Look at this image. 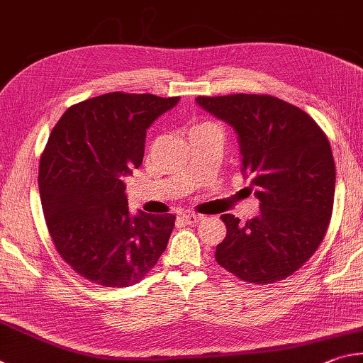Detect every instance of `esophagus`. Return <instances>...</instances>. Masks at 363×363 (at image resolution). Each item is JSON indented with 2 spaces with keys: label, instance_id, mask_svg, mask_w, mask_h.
I'll return each mask as SVG.
<instances>
[{
  "label": "esophagus",
  "instance_id": "1",
  "mask_svg": "<svg viewBox=\"0 0 363 363\" xmlns=\"http://www.w3.org/2000/svg\"><path fill=\"white\" fill-rule=\"evenodd\" d=\"M180 218H182L183 223L194 225V223H198V221H201L204 217H202V215H198V213H183Z\"/></svg>",
  "mask_w": 363,
  "mask_h": 363
}]
</instances>
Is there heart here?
<instances>
[{"instance_id":"1","label":"heart","mask_w":363,"mask_h":363,"mask_svg":"<svg viewBox=\"0 0 363 363\" xmlns=\"http://www.w3.org/2000/svg\"><path fill=\"white\" fill-rule=\"evenodd\" d=\"M211 127H217V125L212 123H194L188 127V135H193V133H196V132L211 129Z\"/></svg>"}]
</instances>
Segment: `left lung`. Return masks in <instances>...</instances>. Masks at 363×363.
Segmentation results:
<instances>
[{
	"label": "left lung",
	"instance_id": "1",
	"mask_svg": "<svg viewBox=\"0 0 363 363\" xmlns=\"http://www.w3.org/2000/svg\"><path fill=\"white\" fill-rule=\"evenodd\" d=\"M196 101L236 130L240 172L259 201V213L245 223L221 215L226 238L215 259L240 281H282L314 255L332 218L336 170L327 135L306 111L272 95Z\"/></svg>",
	"mask_w": 363,
	"mask_h": 363
}]
</instances>
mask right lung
<instances>
[{
	"label": "right lung",
	"instance_id": "add662e5",
	"mask_svg": "<svg viewBox=\"0 0 363 363\" xmlns=\"http://www.w3.org/2000/svg\"><path fill=\"white\" fill-rule=\"evenodd\" d=\"M180 97L111 92L69 106L50 132L38 185L63 262L104 287L142 281L167 247L175 217L129 212L124 177L143 161L146 129Z\"/></svg>",
	"mask_w": 363,
	"mask_h": 363
}]
</instances>
